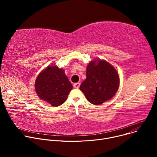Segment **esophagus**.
Returning <instances> with one entry per match:
<instances>
[{
  "mask_svg": "<svg viewBox=\"0 0 157 157\" xmlns=\"http://www.w3.org/2000/svg\"><path fill=\"white\" fill-rule=\"evenodd\" d=\"M73 86L75 88H79V86H80V83L79 82H76L73 84Z\"/></svg>",
  "mask_w": 157,
  "mask_h": 157,
  "instance_id": "esophagus-1",
  "label": "esophagus"
}]
</instances>
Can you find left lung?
Listing matches in <instances>:
<instances>
[{"mask_svg": "<svg viewBox=\"0 0 157 157\" xmlns=\"http://www.w3.org/2000/svg\"><path fill=\"white\" fill-rule=\"evenodd\" d=\"M95 62L94 60L88 64L86 79L79 89L89 102L100 105L116 94L119 77L114 67L107 61L99 60L97 64Z\"/></svg>", "mask_w": 157, "mask_h": 157, "instance_id": "8db88e82", "label": "left lung"}]
</instances>
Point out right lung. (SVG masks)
I'll use <instances>...</instances> for the list:
<instances>
[{
	"label": "right lung",
	"instance_id": "obj_1",
	"mask_svg": "<svg viewBox=\"0 0 157 157\" xmlns=\"http://www.w3.org/2000/svg\"><path fill=\"white\" fill-rule=\"evenodd\" d=\"M35 91L42 100L52 106L63 104L73 89V86L62 69L48 66L40 73L35 81Z\"/></svg>",
	"mask_w": 157,
	"mask_h": 157
}]
</instances>
